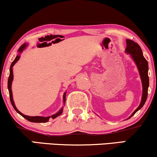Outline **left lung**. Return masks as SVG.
I'll list each match as a JSON object with an SVG mask.
<instances>
[{"mask_svg": "<svg viewBox=\"0 0 157 157\" xmlns=\"http://www.w3.org/2000/svg\"><path fill=\"white\" fill-rule=\"evenodd\" d=\"M127 46L125 48V53L130 54L132 60L134 61L135 64H136L137 68L138 69L139 75L140 77V80L142 82L143 92H142V98L141 101L138 108L132 112V114L126 120H128L132 117L136 113L140 110V109L144 106L148 96V88L149 86V78H148V61L144 58L141 48L138 43L131 40H126Z\"/></svg>", "mask_w": 157, "mask_h": 157, "instance_id": "8db88e82", "label": "left lung"}]
</instances>
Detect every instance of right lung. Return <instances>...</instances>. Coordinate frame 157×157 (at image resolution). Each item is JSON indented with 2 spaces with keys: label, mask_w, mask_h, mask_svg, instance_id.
Returning <instances> with one entry per match:
<instances>
[{
  "label": "right lung",
  "mask_w": 157,
  "mask_h": 157,
  "mask_svg": "<svg viewBox=\"0 0 157 157\" xmlns=\"http://www.w3.org/2000/svg\"><path fill=\"white\" fill-rule=\"evenodd\" d=\"M27 44L26 43H24L20 46V48H19L18 50V54L16 56V58L13 61V62L11 63V67H10V74H9V80H8V89H9V96H10V101H11V104L13 107V109L16 110V112L17 113H19L21 116H22L24 118H25L26 120L29 121V122H41V123H45L48 122L49 119L52 118L53 120L55 119L57 117H59V115L61 114V113L63 112V109H64V107H61V108L59 109V111L58 112H56V114L51 115V116L49 117H40V116H35V117H30V116H27V115H25L22 113L19 112V110L17 109V108L15 106L14 101H13V95H12V90H11V85H12V82H13V67L14 66V64L16 63L19 61V59H20V56L21 53L23 52V51L27 48ZM66 93L67 91L64 93V96H63V103H64V105L65 104V102H66Z\"/></svg>",
  "instance_id": "add662e5"
}]
</instances>
